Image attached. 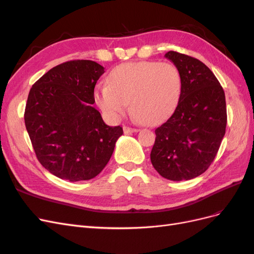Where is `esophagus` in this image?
Returning a JSON list of instances; mask_svg holds the SVG:
<instances>
[{"label":"esophagus","mask_w":254,"mask_h":254,"mask_svg":"<svg viewBox=\"0 0 254 254\" xmlns=\"http://www.w3.org/2000/svg\"><path fill=\"white\" fill-rule=\"evenodd\" d=\"M123 130H124V133H132V132H137V129L135 128H130L128 126L123 127Z\"/></svg>","instance_id":"1"}]
</instances>
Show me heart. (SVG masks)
Masks as SVG:
<instances>
[{
	"mask_svg": "<svg viewBox=\"0 0 254 254\" xmlns=\"http://www.w3.org/2000/svg\"><path fill=\"white\" fill-rule=\"evenodd\" d=\"M108 84L95 89L96 105L110 120L124 114L130 102L133 118L158 125L171 117L182 93V76L175 64L157 61L123 64L112 68Z\"/></svg>",
	"mask_w": 254,
	"mask_h": 254,
	"instance_id": "obj_1",
	"label": "heart"
}]
</instances>
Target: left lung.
<instances>
[{"label":"left lung","mask_w":254,"mask_h":254,"mask_svg":"<svg viewBox=\"0 0 254 254\" xmlns=\"http://www.w3.org/2000/svg\"><path fill=\"white\" fill-rule=\"evenodd\" d=\"M165 58L180 71L182 93L172 117L156 129L150 160L165 179L190 180L209 168L224 139L225 92L200 60L174 51Z\"/></svg>","instance_id":"8db88e82"}]
</instances>
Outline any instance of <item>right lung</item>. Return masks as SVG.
<instances>
[{
	"label": "right lung",
	"instance_id": "add662e5",
	"mask_svg": "<svg viewBox=\"0 0 254 254\" xmlns=\"http://www.w3.org/2000/svg\"><path fill=\"white\" fill-rule=\"evenodd\" d=\"M105 73L92 60L56 65L29 91L24 121L37 159L60 179L90 180L109 162L121 126L105 124L94 107V88Z\"/></svg>",
	"mask_w": 254,
	"mask_h": 254
}]
</instances>
